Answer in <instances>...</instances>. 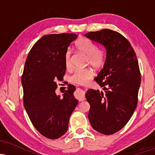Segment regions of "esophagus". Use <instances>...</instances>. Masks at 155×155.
<instances>
[{"instance_id": "esophagus-1", "label": "esophagus", "mask_w": 155, "mask_h": 155, "mask_svg": "<svg viewBox=\"0 0 155 155\" xmlns=\"http://www.w3.org/2000/svg\"><path fill=\"white\" fill-rule=\"evenodd\" d=\"M84 91L82 90H79L76 92V97H77L78 100L79 101H83L85 99V97H84Z\"/></svg>"}]
</instances>
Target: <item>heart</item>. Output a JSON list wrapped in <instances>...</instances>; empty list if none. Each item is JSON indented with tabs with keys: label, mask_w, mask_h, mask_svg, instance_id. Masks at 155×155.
I'll return each instance as SVG.
<instances>
[{
	"label": "heart",
	"mask_w": 155,
	"mask_h": 155,
	"mask_svg": "<svg viewBox=\"0 0 155 155\" xmlns=\"http://www.w3.org/2000/svg\"><path fill=\"white\" fill-rule=\"evenodd\" d=\"M76 49L87 56V62L95 68H99L104 65L106 58V53L102 49L97 48L96 44L90 39L81 38L75 43ZM65 65L67 69L71 68V51H67L64 57ZM94 76V72L90 68H84L76 70L71 76L70 80L72 83L78 84H84Z\"/></svg>",
	"instance_id": "obj_1"
}]
</instances>
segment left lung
<instances>
[{
	"label": "left lung",
	"instance_id": "left-lung-1",
	"mask_svg": "<svg viewBox=\"0 0 155 155\" xmlns=\"http://www.w3.org/2000/svg\"><path fill=\"white\" fill-rule=\"evenodd\" d=\"M84 35L106 50L104 68L95 79L104 92L87 91L88 118L96 131L111 135L127 123L137 106L140 84L138 60L130 42L118 32L104 29Z\"/></svg>",
	"mask_w": 155,
	"mask_h": 155
}]
</instances>
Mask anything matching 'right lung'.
Instances as JSON below:
<instances>
[{
    "instance_id": "add662e5",
    "label": "right lung",
    "mask_w": 155,
    "mask_h": 155,
    "mask_svg": "<svg viewBox=\"0 0 155 155\" xmlns=\"http://www.w3.org/2000/svg\"><path fill=\"white\" fill-rule=\"evenodd\" d=\"M74 33L42 36L30 51L22 76L24 107L32 124L42 136L57 139L67 132L78 100L76 87L69 85L63 97L57 95L56 81H61L66 67L64 57Z\"/></svg>"
}]
</instances>
